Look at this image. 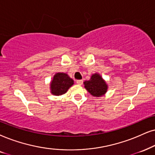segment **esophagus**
<instances>
[{"instance_id": "1", "label": "esophagus", "mask_w": 155, "mask_h": 155, "mask_svg": "<svg viewBox=\"0 0 155 155\" xmlns=\"http://www.w3.org/2000/svg\"><path fill=\"white\" fill-rule=\"evenodd\" d=\"M76 84H77L78 85H81V84H83V80H77V81H76Z\"/></svg>"}]
</instances>
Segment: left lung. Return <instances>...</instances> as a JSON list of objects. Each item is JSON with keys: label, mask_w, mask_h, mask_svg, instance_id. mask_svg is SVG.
I'll use <instances>...</instances> for the list:
<instances>
[{"label": "left lung", "mask_w": 155, "mask_h": 155, "mask_svg": "<svg viewBox=\"0 0 155 155\" xmlns=\"http://www.w3.org/2000/svg\"><path fill=\"white\" fill-rule=\"evenodd\" d=\"M84 88L93 97H100L105 95L108 89V85L102 76L98 73L93 74L89 80L84 82Z\"/></svg>", "instance_id": "obj_1"}]
</instances>
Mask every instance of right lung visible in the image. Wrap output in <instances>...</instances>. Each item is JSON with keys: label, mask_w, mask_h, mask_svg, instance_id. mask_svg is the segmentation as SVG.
<instances>
[{"label": "right lung", "mask_w": 155, "mask_h": 155, "mask_svg": "<svg viewBox=\"0 0 155 155\" xmlns=\"http://www.w3.org/2000/svg\"><path fill=\"white\" fill-rule=\"evenodd\" d=\"M73 84L74 80L67 74L58 72L54 74L50 83L51 93L54 96L63 95Z\"/></svg>", "instance_id": "right-lung-1"}]
</instances>
